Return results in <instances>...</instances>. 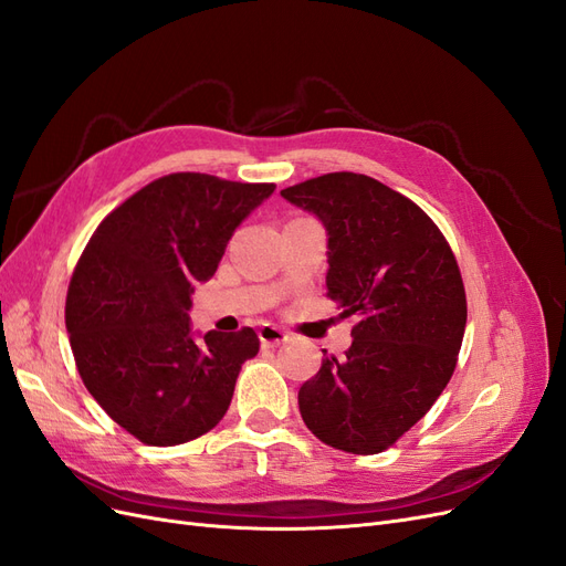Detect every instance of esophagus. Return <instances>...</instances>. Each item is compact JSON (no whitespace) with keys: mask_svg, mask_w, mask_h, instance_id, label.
Listing matches in <instances>:
<instances>
[{"mask_svg":"<svg viewBox=\"0 0 566 566\" xmlns=\"http://www.w3.org/2000/svg\"><path fill=\"white\" fill-rule=\"evenodd\" d=\"M287 339H290V335L285 331L276 328V325H262L260 328L262 347H279V345H285Z\"/></svg>","mask_w":566,"mask_h":566,"instance_id":"esophagus-1","label":"esophagus"}]
</instances>
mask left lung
Masks as SVG:
<instances>
[{"label":"left lung","instance_id":"obj_1","mask_svg":"<svg viewBox=\"0 0 566 566\" xmlns=\"http://www.w3.org/2000/svg\"><path fill=\"white\" fill-rule=\"evenodd\" d=\"M328 231L325 287L356 318L342 358L323 352L300 387L304 424L333 449L397 443L449 385L468 323L455 254L413 200L378 179L331 172L281 191Z\"/></svg>","mask_w":566,"mask_h":566}]
</instances>
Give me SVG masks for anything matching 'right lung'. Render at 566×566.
I'll list each match as a JSON object with an SVG mask.
<instances>
[{"mask_svg":"<svg viewBox=\"0 0 566 566\" xmlns=\"http://www.w3.org/2000/svg\"><path fill=\"white\" fill-rule=\"evenodd\" d=\"M276 184L175 172L101 221L77 260L65 328L84 387L148 447L210 432L229 410L238 373L260 352L252 328L193 339L188 310L235 227Z\"/></svg>","mask_w":566,"mask_h":566,"instance_id":"obj_1","label":"right lung"}]
</instances>
